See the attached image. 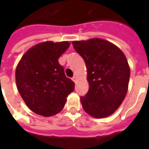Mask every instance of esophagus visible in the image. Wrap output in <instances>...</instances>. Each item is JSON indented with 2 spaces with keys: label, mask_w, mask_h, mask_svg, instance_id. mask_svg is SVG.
I'll return each mask as SVG.
<instances>
[{
  "label": "esophagus",
  "mask_w": 149,
  "mask_h": 149,
  "mask_svg": "<svg viewBox=\"0 0 149 149\" xmlns=\"http://www.w3.org/2000/svg\"><path fill=\"white\" fill-rule=\"evenodd\" d=\"M76 79H77V77H76V76H75V75H74V76H73V77H72V80H73V81H74V82H76Z\"/></svg>",
  "instance_id": "esophagus-1"
}]
</instances>
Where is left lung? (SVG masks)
Instances as JSON below:
<instances>
[{
	"label": "left lung",
	"instance_id": "left-lung-1",
	"mask_svg": "<svg viewBox=\"0 0 149 149\" xmlns=\"http://www.w3.org/2000/svg\"><path fill=\"white\" fill-rule=\"evenodd\" d=\"M87 67L89 91L80 100L92 117L111 115L122 104L129 86L130 70L122 50L107 40L94 38L73 41Z\"/></svg>",
	"mask_w": 149,
	"mask_h": 149
}]
</instances>
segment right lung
I'll list each match as a JSON object with an SVG mask.
<instances>
[{"label": "right lung", "instance_id": "1", "mask_svg": "<svg viewBox=\"0 0 149 149\" xmlns=\"http://www.w3.org/2000/svg\"><path fill=\"white\" fill-rule=\"evenodd\" d=\"M68 41H46L26 51L15 70L21 98L32 111L45 117L60 113L74 83L65 76L58 60L69 48Z\"/></svg>", "mask_w": 149, "mask_h": 149}]
</instances>
